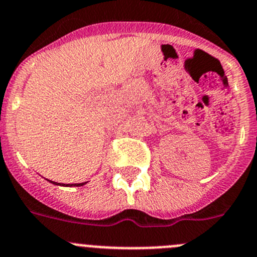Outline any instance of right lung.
Instances as JSON below:
<instances>
[{"label":"right lung","mask_w":257,"mask_h":257,"mask_svg":"<svg viewBox=\"0 0 257 257\" xmlns=\"http://www.w3.org/2000/svg\"><path fill=\"white\" fill-rule=\"evenodd\" d=\"M47 181L50 182V183L52 184H56V186H64V187H80V186H84L85 183H88V182H84V183H73V184H64V183H57V182H54V181H50V179H47Z\"/></svg>","instance_id":"1"}]
</instances>
